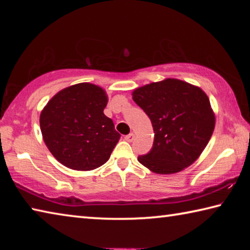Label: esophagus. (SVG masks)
Wrapping results in <instances>:
<instances>
[{
	"label": "esophagus",
	"mask_w": 250,
	"mask_h": 250,
	"mask_svg": "<svg viewBox=\"0 0 250 250\" xmlns=\"http://www.w3.org/2000/svg\"><path fill=\"white\" fill-rule=\"evenodd\" d=\"M125 140L128 141V142H132L134 140V134L133 133H129L126 134L125 137Z\"/></svg>",
	"instance_id": "34e87169"
}]
</instances>
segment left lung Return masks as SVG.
I'll return each mask as SVG.
<instances>
[{
  "instance_id": "left-lung-1",
  "label": "left lung",
  "mask_w": 250,
  "mask_h": 250,
  "mask_svg": "<svg viewBox=\"0 0 250 250\" xmlns=\"http://www.w3.org/2000/svg\"><path fill=\"white\" fill-rule=\"evenodd\" d=\"M133 100L150 118L154 131L152 149L139 156V162L158 174H171L191 166L205 149L215 126L205 92L168 78L135 89Z\"/></svg>"
}]
</instances>
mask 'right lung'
<instances>
[{"label":"right lung","instance_id":"right-lung-1","mask_svg":"<svg viewBox=\"0 0 250 250\" xmlns=\"http://www.w3.org/2000/svg\"><path fill=\"white\" fill-rule=\"evenodd\" d=\"M107 96L92 83H77L48 101L40 118L48 150L65 167L90 171L104 164L120 139L104 109Z\"/></svg>","mask_w":250,"mask_h":250}]
</instances>
